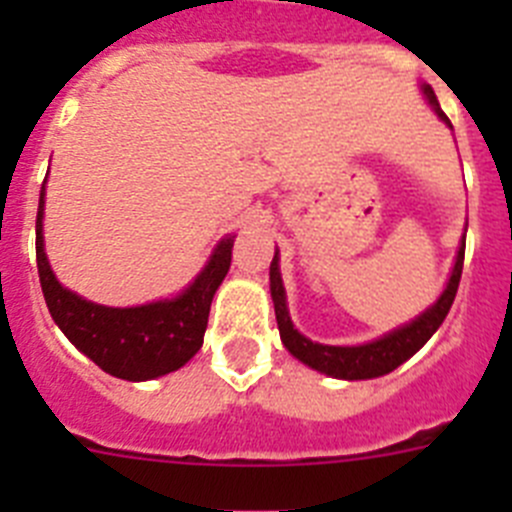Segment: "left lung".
Listing matches in <instances>:
<instances>
[{
	"label": "left lung",
	"instance_id": "1",
	"mask_svg": "<svg viewBox=\"0 0 512 512\" xmlns=\"http://www.w3.org/2000/svg\"><path fill=\"white\" fill-rule=\"evenodd\" d=\"M420 92L428 99L431 110L451 128V120L443 115L433 89L428 84H420ZM464 246H467V235L459 243L449 282H446L441 297L431 307H425L418 318H413L410 323L400 325V328L390 330V333H384V336L374 338V341L359 343V346H328V343L310 341L307 336H302L300 330L295 328V323H292V318H289L287 292H284L282 271H279V251H274V259H271L269 266V289L271 300H274V312H277L279 336H282L284 348L297 361L315 369V372L328 374V377L336 379H348V382H354V379L384 377V374L395 372L397 366L405 364L413 354H418L420 348L428 343V338L441 328L446 315H449L451 305H454L456 289H459L461 269H464Z\"/></svg>",
	"mask_w": 512,
	"mask_h": 512
}]
</instances>
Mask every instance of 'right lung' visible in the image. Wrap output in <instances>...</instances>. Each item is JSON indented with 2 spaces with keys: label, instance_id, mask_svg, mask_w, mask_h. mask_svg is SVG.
Wrapping results in <instances>:
<instances>
[{
  "label": "right lung",
  "instance_id": "obj_1",
  "mask_svg": "<svg viewBox=\"0 0 512 512\" xmlns=\"http://www.w3.org/2000/svg\"><path fill=\"white\" fill-rule=\"evenodd\" d=\"M45 184L40 187L35 220V256L40 287L63 336L102 372L128 382H148L182 369L202 348L217 287L230 269L235 235L228 233L187 287L169 300L135 307H107L63 287L53 274L43 241Z\"/></svg>",
  "mask_w": 512,
  "mask_h": 512
}]
</instances>
